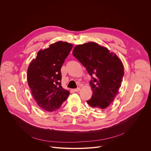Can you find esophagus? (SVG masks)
Wrapping results in <instances>:
<instances>
[{"mask_svg": "<svg viewBox=\"0 0 151 151\" xmlns=\"http://www.w3.org/2000/svg\"><path fill=\"white\" fill-rule=\"evenodd\" d=\"M80 90H81V88H76V89H74V91H75V92H76L80 91Z\"/></svg>", "mask_w": 151, "mask_h": 151, "instance_id": "34e87169", "label": "esophagus"}]
</instances>
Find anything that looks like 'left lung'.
<instances>
[{"mask_svg":"<svg viewBox=\"0 0 151 151\" xmlns=\"http://www.w3.org/2000/svg\"><path fill=\"white\" fill-rule=\"evenodd\" d=\"M72 54L92 78L89 84L93 94L87 103L99 110L106 109L113 101L123 81L122 61L106 47L93 42L78 45Z\"/></svg>","mask_w":151,"mask_h":151,"instance_id":"left-lung-1","label":"left lung"}]
</instances>
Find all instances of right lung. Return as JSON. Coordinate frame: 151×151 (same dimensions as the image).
Returning <instances> with one entry per match:
<instances>
[{"instance_id":"1","label":"right lung","mask_w":151,"mask_h":151,"mask_svg":"<svg viewBox=\"0 0 151 151\" xmlns=\"http://www.w3.org/2000/svg\"><path fill=\"white\" fill-rule=\"evenodd\" d=\"M73 47L58 41L40 50L27 72L28 83L38 106L47 111L60 108L70 93L61 85V68Z\"/></svg>"}]
</instances>
